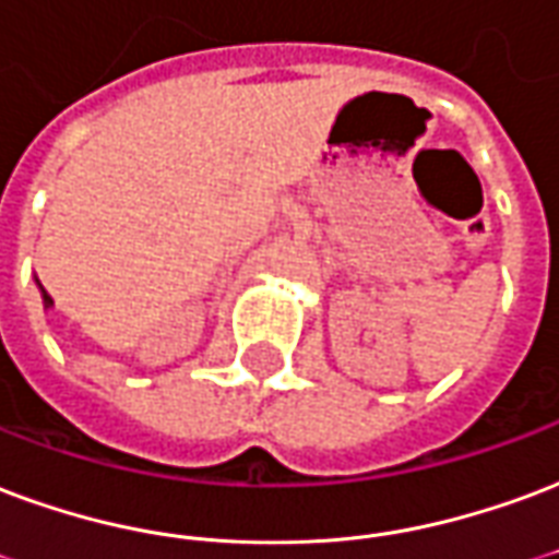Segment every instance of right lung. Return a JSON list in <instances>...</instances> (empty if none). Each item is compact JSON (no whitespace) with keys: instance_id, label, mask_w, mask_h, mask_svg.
<instances>
[{"instance_id":"obj_1","label":"right lung","mask_w":559,"mask_h":559,"mask_svg":"<svg viewBox=\"0 0 559 559\" xmlns=\"http://www.w3.org/2000/svg\"><path fill=\"white\" fill-rule=\"evenodd\" d=\"M37 287H40V284H37ZM40 299H44V308L49 311V308H52V299H49V293L44 290V287H40Z\"/></svg>"}]
</instances>
